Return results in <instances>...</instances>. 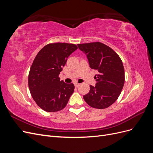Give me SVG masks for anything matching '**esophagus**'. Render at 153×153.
Masks as SVG:
<instances>
[{
	"label": "esophagus",
	"mask_w": 153,
	"mask_h": 153,
	"mask_svg": "<svg viewBox=\"0 0 153 153\" xmlns=\"http://www.w3.org/2000/svg\"><path fill=\"white\" fill-rule=\"evenodd\" d=\"M79 85H80V84H78V83H75V86L76 87H78Z\"/></svg>",
	"instance_id": "1"
}]
</instances>
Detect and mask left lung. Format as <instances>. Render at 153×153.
I'll use <instances>...</instances> for the list:
<instances>
[{
	"instance_id": "left-lung-1",
	"label": "left lung",
	"mask_w": 153,
	"mask_h": 153,
	"mask_svg": "<svg viewBox=\"0 0 153 153\" xmlns=\"http://www.w3.org/2000/svg\"><path fill=\"white\" fill-rule=\"evenodd\" d=\"M78 47L86 54L90 67L98 71L95 76L96 85H90L89 93L84 96V99L91 107L107 108L117 100L124 86V69L121 59L102 43L78 44Z\"/></svg>"
}]
</instances>
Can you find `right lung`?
I'll return each instance as SVG.
<instances>
[{"label": "right lung", "instance_id": "1", "mask_svg": "<svg viewBox=\"0 0 153 153\" xmlns=\"http://www.w3.org/2000/svg\"><path fill=\"white\" fill-rule=\"evenodd\" d=\"M78 47L72 43L48 44L36 56L30 69L28 85L32 98L46 112H58L65 108L73 93V84L60 80V72L68 57Z\"/></svg>", "mask_w": 153, "mask_h": 153}]
</instances>
